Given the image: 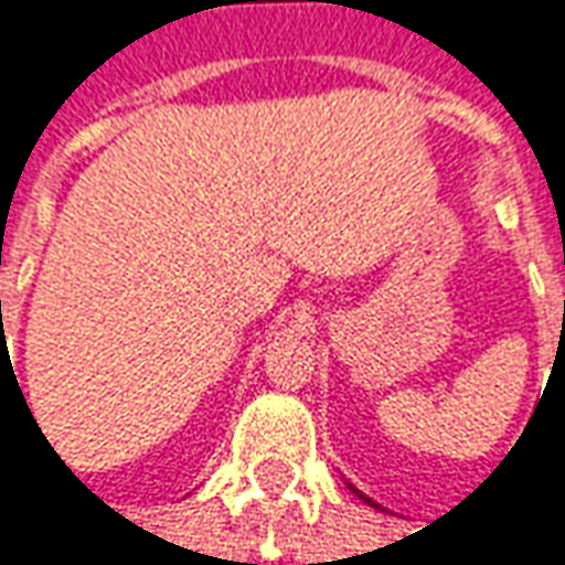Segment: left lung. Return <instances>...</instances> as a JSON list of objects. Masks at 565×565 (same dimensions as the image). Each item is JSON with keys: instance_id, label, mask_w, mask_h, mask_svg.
I'll return each instance as SVG.
<instances>
[{"instance_id": "8db88e82", "label": "left lung", "mask_w": 565, "mask_h": 565, "mask_svg": "<svg viewBox=\"0 0 565 565\" xmlns=\"http://www.w3.org/2000/svg\"><path fill=\"white\" fill-rule=\"evenodd\" d=\"M353 491H356V488H353ZM356 494H360V491H356ZM362 497V500H365V503H369V507H379V503H372V500H369V497H365V494H360Z\"/></svg>"}]
</instances>
